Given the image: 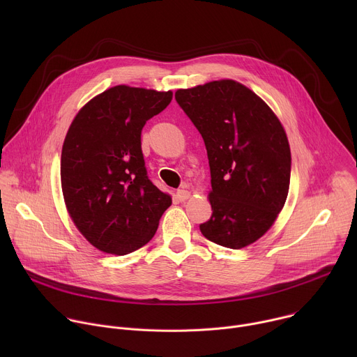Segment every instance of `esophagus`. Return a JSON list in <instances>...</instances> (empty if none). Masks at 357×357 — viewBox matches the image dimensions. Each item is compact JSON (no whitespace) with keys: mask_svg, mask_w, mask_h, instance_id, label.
<instances>
[{"mask_svg":"<svg viewBox=\"0 0 357 357\" xmlns=\"http://www.w3.org/2000/svg\"><path fill=\"white\" fill-rule=\"evenodd\" d=\"M189 196H190V192L186 190V189H178V190H176V197H178V200H181V202H185L186 199H189Z\"/></svg>","mask_w":357,"mask_h":357,"instance_id":"1","label":"esophagus"}]
</instances>
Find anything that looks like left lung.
Listing matches in <instances>:
<instances>
[{
    "label": "left lung",
    "instance_id": "left-lung-1",
    "mask_svg": "<svg viewBox=\"0 0 357 357\" xmlns=\"http://www.w3.org/2000/svg\"><path fill=\"white\" fill-rule=\"evenodd\" d=\"M175 98L208 151L213 213L199 229L219 245L243 248L273 226L285 203L287 134L264 101L234 80L181 89Z\"/></svg>",
    "mask_w": 357,
    "mask_h": 357
}]
</instances>
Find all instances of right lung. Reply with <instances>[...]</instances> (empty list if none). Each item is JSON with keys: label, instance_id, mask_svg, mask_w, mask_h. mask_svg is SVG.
<instances>
[{"label": "right lung", "instance_id": "obj_1", "mask_svg": "<svg viewBox=\"0 0 357 357\" xmlns=\"http://www.w3.org/2000/svg\"><path fill=\"white\" fill-rule=\"evenodd\" d=\"M172 91L116 86L77 113L66 134L61 181L68 212L96 248L124 256L154 237L169 195L148 178L141 149L145 123Z\"/></svg>", "mask_w": 357, "mask_h": 357}]
</instances>
